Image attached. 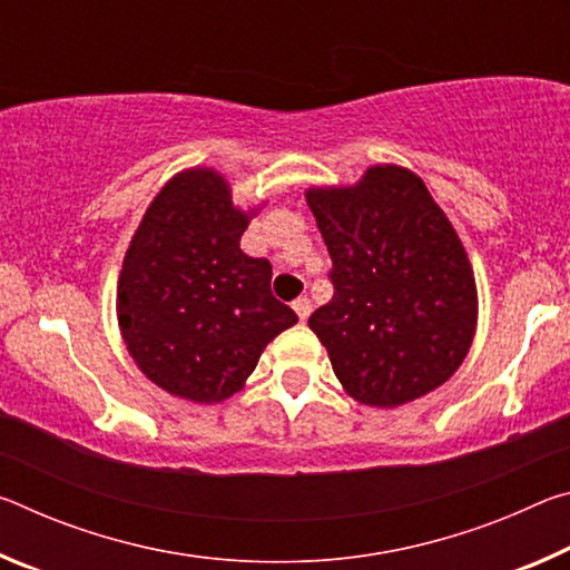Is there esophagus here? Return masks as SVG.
<instances>
[{"instance_id": "34e87169", "label": "esophagus", "mask_w": 570, "mask_h": 570, "mask_svg": "<svg viewBox=\"0 0 570 570\" xmlns=\"http://www.w3.org/2000/svg\"><path fill=\"white\" fill-rule=\"evenodd\" d=\"M292 306H294V312H296V316H298V320H302V322H306L308 314H312V302H308L306 296H298Z\"/></svg>"}]
</instances>
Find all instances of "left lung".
I'll use <instances>...</instances> for the list:
<instances>
[{"mask_svg":"<svg viewBox=\"0 0 570 570\" xmlns=\"http://www.w3.org/2000/svg\"><path fill=\"white\" fill-rule=\"evenodd\" d=\"M334 296L308 316L346 394L400 407L445 384L475 336V276L455 228L412 170L374 166L350 188H308Z\"/></svg>","mask_w":570,"mask_h":570,"instance_id":"1","label":"left lung"}]
</instances>
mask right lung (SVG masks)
Wrapping results in <instances>:
<instances>
[{
  "mask_svg": "<svg viewBox=\"0 0 570 570\" xmlns=\"http://www.w3.org/2000/svg\"><path fill=\"white\" fill-rule=\"evenodd\" d=\"M246 226L224 176L190 168L163 186L125 254L122 340L140 372L176 397H230L266 344L298 322L272 294V264L240 250Z\"/></svg>",
  "mask_w": 570,
  "mask_h": 570,
  "instance_id": "add662e5",
  "label": "right lung"
}]
</instances>
